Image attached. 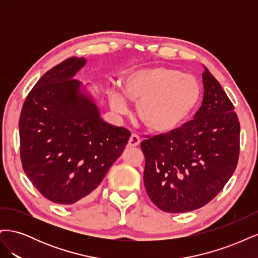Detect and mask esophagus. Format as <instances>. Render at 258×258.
Here are the masks:
<instances>
[{"instance_id": "esophagus-1", "label": "esophagus", "mask_w": 258, "mask_h": 258, "mask_svg": "<svg viewBox=\"0 0 258 258\" xmlns=\"http://www.w3.org/2000/svg\"><path fill=\"white\" fill-rule=\"evenodd\" d=\"M141 143V139L140 137L136 134H132L130 139H129V142H128V147H137Z\"/></svg>"}]
</instances>
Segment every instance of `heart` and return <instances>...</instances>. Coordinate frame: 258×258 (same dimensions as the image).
Listing matches in <instances>:
<instances>
[{
  "label": "heart",
  "instance_id": "heart-1",
  "mask_svg": "<svg viewBox=\"0 0 258 258\" xmlns=\"http://www.w3.org/2000/svg\"><path fill=\"white\" fill-rule=\"evenodd\" d=\"M124 96L138 104V116L147 130L170 134L181 128L194 115L202 98L197 77L166 66L134 70L123 76ZM110 102L117 113L127 111L122 93L112 89Z\"/></svg>",
  "mask_w": 258,
  "mask_h": 258
}]
</instances>
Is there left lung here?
<instances>
[{
	"label": "left lung",
	"instance_id": "1",
	"mask_svg": "<svg viewBox=\"0 0 258 258\" xmlns=\"http://www.w3.org/2000/svg\"><path fill=\"white\" fill-rule=\"evenodd\" d=\"M204 100L181 128L141 142L144 185L153 204L169 213L189 212L220 192L237 167L240 122L222 86L207 68Z\"/></svg>",
	"mask_w": 258,
	"mask_h": 258
}]
</instances>
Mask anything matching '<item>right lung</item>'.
Listing matches in <instances>:
<instances>
[{
  "instance_id": "obj_1",
  "label": "right lung",
  "mask_w": 258,
  "mask_h": 258,
  "mask_svg": "<svg viewBox=\"0 0 258 258\" xmlns=\"http://www.w3.org/2000/svg\"><path fill=\"white\" fill-rule=\"evenodd\" d=\"M71 57L46 72L29 92L19 118L22 168L45 198L72 205L96 192L119 157L130 131L105 122L74 75Z\"/></svg>"
}]
</instances>
